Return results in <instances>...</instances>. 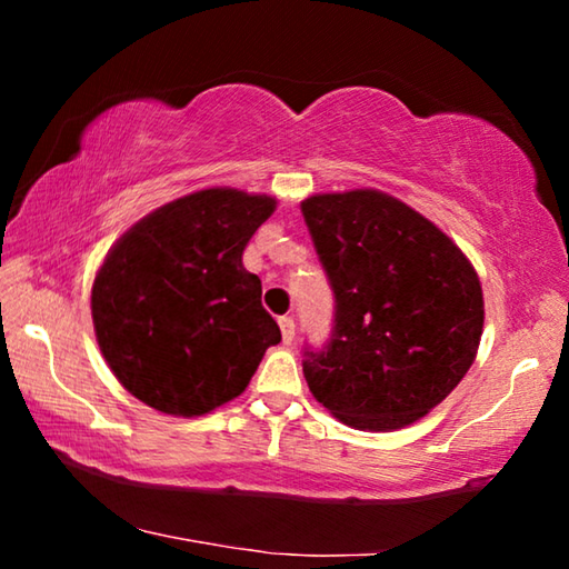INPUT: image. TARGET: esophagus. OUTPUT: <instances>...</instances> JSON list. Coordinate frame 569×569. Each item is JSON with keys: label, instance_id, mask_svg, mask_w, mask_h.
<instances>
[{"label": "esophagus", "instance_id": "obj_1", "mask_svg": "<svg viewBox=\"0 0 569 569\" xmlns=\"http://www.w3.org/2000/svg\"><path fill=\"white\" fill-rule=\"evenodd\" d=\"M278 326H281L283 343H291L296 339V323H293L291 316H281V319H278Z\"/></svg>", "mask_w": 569, "mask_h": 569}]
</instances>
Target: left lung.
<instances>
[{
  "instance_id": "1",
  "label": "left lung",
  "mask_w": 569,
  "mask_h": 569,
  "mask_svg": "<svg viewBox=\"0 0 569 569\" xmlns=\"http://www.w3.org/2000/svg\"><path fill=\"white\" fill-rule=\"evenodd\" d=\"M301 213L336 298L329 343L303 351L308 389L353 429L409 427L475 363L485 326L475 266L381 190L321 192Z\"/></svg>"
}]
</instances>
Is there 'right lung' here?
<instances>
[{
  "label": "right lung",
  "mask_w": 569,
  "mask_h": 569,
  "mask_svg": "<svg viewBox=\"0 0 569 569\" xmlns=\"http://www.w3.org/2000/svg\"><path fill=\"white\" fill-rule=\"evenodd\" d=\"M276 198L208 188L138 220L92 283L100 351L134 399L200 417L246 391L281 329L243 268Z\"/></svg>",
  "instance_id": "right-lung-1"
}]
</instances>
